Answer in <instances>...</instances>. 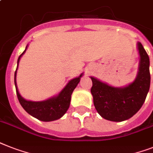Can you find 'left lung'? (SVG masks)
<instances>
[{"mask_svg": "<svg viewBox=\"0 0 153 153\" xmlns=\"http://www.w3.org/2000/svg\"><path fill=\"white\" fill-rule=\"evenodd\" d=\"M140 61L134 82L123 87H115L90 77L91 94L95 108L107 120L122 122L131 118L140 110L150 87L149 57L141 42H137Z\"/></svg>", "mask_w": 153, "mask_h": 153, "instance_id": "8db88e82", "label": "left lung"}]
</instances>
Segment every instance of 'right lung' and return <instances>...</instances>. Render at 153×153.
<instances>
[{"label":"right lung","instance_id":"obj_1","mask_svg":"<svg viewBox=\"0 0 153 153\" xmlns=\"http://www.w3.org/2000/svg\"><path fill=\"white\" fill-rule=\"evenodd\" d=\"M27 47L28 45H27L26 49L19 57L17 61V68L15 72V85H16V94L19 101L23 109L28 114L41 121L50 122L59 120L67 112L68 109L69 108L71 94L80 82V79L82 77L83 73H82L79 77H76L69 81L64 89L57 95L53 97L48 98L47 100L42 101H31V100H26L19 93L17 84H16V73H17V69L21 56L25 53Z\"/></svg>","mask_w":153,"mask_h":153}]
</instances>
